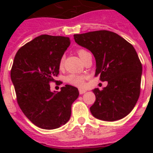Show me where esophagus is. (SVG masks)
Listing matches in <instances>:
<instances>
[{"label": "esophagus", "mask_w": 153, "mask_h": 153, "mask_svg": "<svg viewBox=\"0 0 153 153\" xmlns=\"http://www.w3.org/2000/svg\"><path fill=\"white\" fill-rule=\"evenodd\" d=\"M79 94H82L86 93V90H84V89H79Z\"/></svg>", "instance_id": "obj_1"}]
</instances>
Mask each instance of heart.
<instances>
[{"label": "heart", "instance_id": "heart-1", "mask_svg": "<svg viewBox=\"0 0 153 153\" xmlns=\"http://www.w3.org/2000/svg\"><path fill=\"white\" fill-rule=\"evenodd\" d=\"M87 52L86 51L83 50V49H79L78 50V55H79V57L82 59L84 55ZM63 63H64V57H62L59 60V66L60 68H62L63 67ZM85 79H86V76L83 74H75V73H71V74H68L65 80L69 84L72 85V86H78V87H82L83 86L84 82H85Z\"/></svg>", "mask_w": 153, "mask_h": 153}]
</instances>
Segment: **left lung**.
<instances>
[{
	"mask_svg": "<svg viewBox=\"0 0 153 153\" xmlns=\"http://www.w3.org/2000/svg\"><path fill=\"white\" fill-rule=\"evenodd\" d=\"M74 41L93 53L95 76L108 85L94 89L96 100L90 108L102 121L123 118L137 104L140 93L142 64L133 46L117 33L100 30L74 35Z\"/></svg>",
	"mask_w": 153,
	"mask_h": 153,
	"instance_id": "1",
	"label": "left lung"
}]
</instances>
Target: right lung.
Returning <instances> with one entry per match:
<instances>
[{"mask_svg":"<svg viewBox=\"0 0 153 153\" xmlns=\"http://www.w3.org/2000/svg\"><path fill=\"white\" fill-rule=\"evenodd\" d=\"M68 37L41 35L21 47L11 69L16 100L25 115L44 129L59 128L69 121L76 87L66 85L55 93L50 82H57L60 59L70 46Z\"/></svg>","mask_w":153,"mask_h":153,"instance_id":"add662e5","label":"right lung"}]
</instances>
